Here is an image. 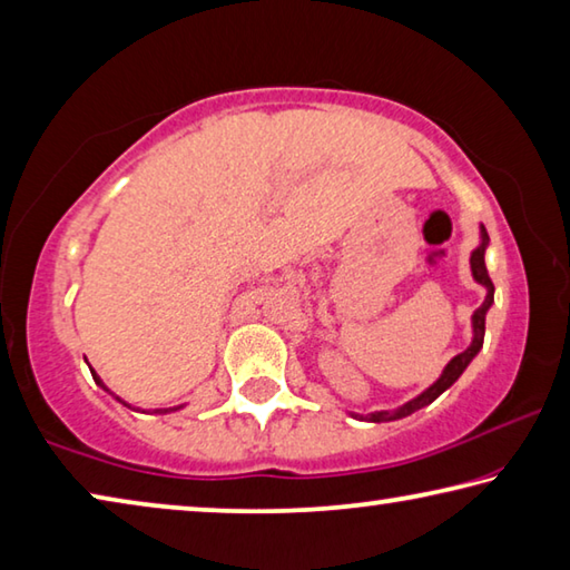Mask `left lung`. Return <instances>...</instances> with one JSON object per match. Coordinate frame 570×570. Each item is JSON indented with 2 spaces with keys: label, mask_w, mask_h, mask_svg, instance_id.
<instances>
[{
  "label": "left lung",
  "mask_w": 570,
  "mask_h": 570,
  "mask_svg": "<svg viewBox=\"0 0 570 570\" xmlns=\"http://www.w3.org/2000/svg\"><path fill=\"white\" fill-rule=\"evenodd\" d=\"M488 244H490L488 230H485V226L480 224V244H478V248L470 254V272H472V278H475V282H478L482 288H485V302H482V304L475 308V312H472V320H470V322H472V342H470L468 350L460 352L458 356H452V360L445 364V370H442V374L438 377V382H432L428 390L420 392L414 400L404 402L402 407H397V410H380V412H372V414H354V412H350L352 417L366 420V422H392V420H402V417H407V414H412V412L428 407L430 402H435L442 392L450 390L452 384H455V382L460 380V374L468 370V364H470L472 360H475L478 352L482 350V340H485V316H488V312H490V306H493V302H495V286H493V282H490L488 268H485V250H488Z\"/></svg>",
  "instance_id": "8db88e82"
}]
</instances>
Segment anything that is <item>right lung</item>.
I'll return each instance as SVG.
<instances>
[{"label": "right lung", "instance_id": "1", "mask_svg": "<svg viewBox=\"0 0 570 570\" xmlns=\"http://www.w3.org/2000/svg\"><path fill=\"white\" fill-rule=\"evenodd\" d=\"M90 372H92V366H90ZM92 380H95V384H98V387H102L105 392H110L108 387H105L102 380H100L95 372H92ZM110 394H112V392H110ZM112 397H115V394H112ZM115 400H118L120 404H125V407H130V404L125 402V400H120V397H115ZM183 407H186V404H178V407H160V410H153V414H168V412H178V410H183ZM130 410H135V407H130ZM138 412H140V410H138Z\"/></svg>", "mask_w": 570, "mask_h": 570}]
</instances>
